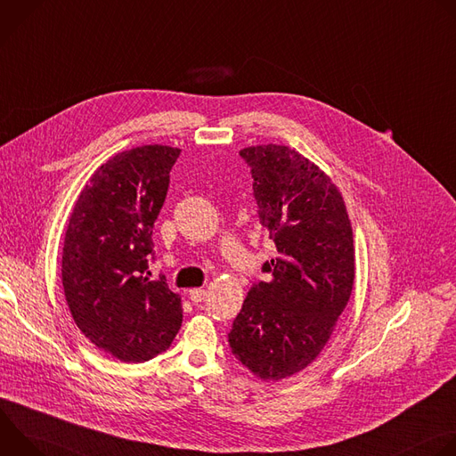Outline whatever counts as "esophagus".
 I'll return each mask as SVG.
<instances>
[{"instance_id":"esophagus-1","label":"esophagus","mask_w":456,"mask_h":456,"mask_svg":"<svg viewBox=\"0 0 456 456\" xmlns=\"http://www.w3.org/2000/svg\"><path fill=\"white\" fill-rule=\"evenodd\" d=\"M187 296H189V299H191L194 305H199V303H202V301L206 299V290H204V289H191V290L187 292Z\"/></svg>"}]
</instances>
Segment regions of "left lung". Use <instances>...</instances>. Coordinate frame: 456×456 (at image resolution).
<instances>
[{
	"label": "left lung",
	"mask_w": 456,
	"mask_h": 456,
	"mask_svg": "<svg viewBox=\"0 0 456 456\" xmlns=\"http://www.w3.org/2000/svg\"><path fill=\"white\" fill-rule=\"evenodd\" d=\"M254 178L257 218L276 245L229 332L234 357L280 380L327 345L355 278L352 225L341 192L315 164L278 144L240 151Z\"/></svg>",
	"instance_id": "1"
}]
</instances>
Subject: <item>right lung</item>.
Returning a JSON list of instances; mask_svg holds the SVG:
<instances>
[{
    "instance_id": "right-lung-1",
    "label": "right lung",
    "mask_w": 456,
    "mask_h": 456,
    "mask_svg": "<svg viewBox=\"0 0 456 456\" xmlns=\"http://www.w3.org/2000/svg\"><path fill=\"white\" fill-rule=\"evenodd\" d=\"M178 148L141 146L102 164L81 191L62 247V287L79 330L102 352L144 362L182 324L180 296L151 278L153 227Z\"/></svg>"
}]
</instances>
